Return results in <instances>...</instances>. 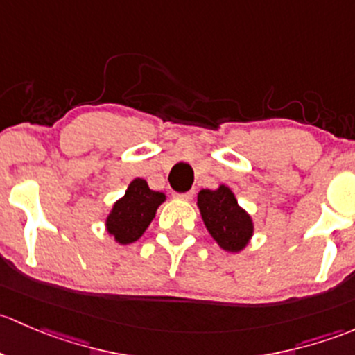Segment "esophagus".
Wrapping results in <instances>:
<instances>
[{"mask_svg": "<svg viewBox=\"0 0 355 355\" xmlns=\"http://www.w3.org/2000/svg\"><path fill=\"white\" fill-rule=\"evenodd\" d=\"M193 191H186V193H174V198L178 200H191Z\"/></svg>", "mask_w": 355, "mask_h": 355, "instance_id": "1", "label": "esophagus"}]
</instances>
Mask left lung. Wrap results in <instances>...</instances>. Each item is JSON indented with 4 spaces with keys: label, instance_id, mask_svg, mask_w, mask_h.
<instances>
[{
    "label": "left lung",
    "instance_id": "8db88e82",
    "mask_svg": "<svg viewBox=\"0 0 355 355\" xmlns=\"http://www.w3.org/2000/svg\"><path fill=\"white\" fill-rule=\"evenodd\" d=\"M198 208L205 227L218 246L231 253L243 251L253 236V220L244 208L237 205L231 188L220 184L217 189L198 193Z\"/></svg>",
    "mask_w": 355,
    "mask_h": 355
}]
</instances>
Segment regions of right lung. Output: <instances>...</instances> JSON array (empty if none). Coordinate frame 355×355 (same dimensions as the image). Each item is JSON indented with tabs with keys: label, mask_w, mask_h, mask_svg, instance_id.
Wrapping results in <instances>:
<instances>
[{
	"label": "right lung",
	"mask_w": 355,
	"mask_h": 355,
	"mask_svg": "<svg viewBox=\"0 0 355 355\" xmlns=\"http://www.w3.org/2000/svg\"><path fill=\"white\" fill-rule=\"evenodd\" d=\"M164 202V193L148 188L145 179H133L123 198L112 205L111 214L105 218V229L114 237L116 243H135L147 231L155 217L157 208Z\"/></svg>",
	"instance_id": "add662e5"
}]
</instances>
